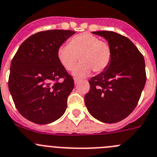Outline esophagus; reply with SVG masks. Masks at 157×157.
Returning <instances> with one entry per match:
<instances>
[{"mask_svg":"<svg viewBox=\"0 0 157 157\" xmlns=\"http://www.w3.org/2000/svg\"><path fill=\"white\" fill-rule=\"evenodd\" d=\"M74 82H75V84L76 85L77 83H78V82H79V79H78V78H75Z\"/></svg>","mask_w":157,"mask_h":157,"instance_id":"esophagus-1","label":"esophagus"}]
</instances>
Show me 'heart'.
<instances>
[{
	"mask_svg": "<svg viewBox=\"0 0 157 157\" xmlns=\"http://www.w3.org/2000/svg\"><path fill=\"white\" fill-rule=\"evenodd\" d=\"M111 57L110 45L90 33L74 36L67 45L60 46L57 50V59L67 71H71L79 59L81 62L72 72L77 78L86 77L93 70L96 73L105 71L110 65Z\"/></svg>",
	"mask_w": 157,
	"mask_h": 157,
	"instance_id": "obj_1",
	"label": "heart"
}]
</instances>
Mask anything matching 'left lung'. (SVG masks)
Returning <instances> with one entry per match:
<instances>
[{
	"label": "left lung",
	"mask_w": 157,
	"mask_h": 157,
	"mask_svg": "<svg viewBox=\"0 0 157 157\" xmlns=\"http://www.w3.org/2000/svg\"><path fill=\"white\" fill-rule=\"evenodd\" d=\"M111 49L110 65L89 81L85 103L90 114L104 123L127 117L137 106L146 81L144 57L127 37L111 31L93 32Z\"/></svg>",
	"instance_id": "8db88e82"
}]
</instances>
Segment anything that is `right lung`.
I'll use <instances>...</instances> for the list:
<instances>
[{
	"mask_svg": "<svg viewBox=\"0 0 157 157\" xmlns=\"http://www.w3.org/2000/svg\"><path fill=\"white\" fill-rule=\"evenodd\" d=\"M75 33L61 29L37 33L21 44L13 57L8 88L15 107L27 120L45 124L65 112L74 80L59 62L57 50Z\"/></svg>",
	"mask_w": 157,
	"mask_h": 157,
	"instance_id": "1",
	"label": "right lung"
}]
</instances>
